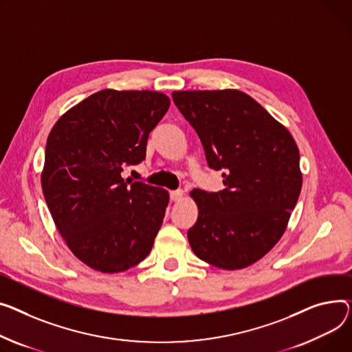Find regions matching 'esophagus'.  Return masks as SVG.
Returning a JSON list of instances; mask_svg holds the SVG:
<instances>
[{
    "label": "esophagus",
    "mask_w": 352,
    "mask_h": 352,
    "mask_svg": "<svg viewBox=\"0 0 352 352\" xmlns=\"http://www.w3.org/2000/svg\"><path fill=\"white\" fill-rule=\"evenodd\" d=\"M170 198H171V201H174V202L182 201V199H184V191H181V190H178V191H171V192H170Z\"/></svg>",
    "instance_id": "34e87169"
}]
</instances>
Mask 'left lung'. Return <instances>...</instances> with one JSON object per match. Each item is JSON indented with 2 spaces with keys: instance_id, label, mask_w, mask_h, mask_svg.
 Here are the masks:
<instances>
[{
  "instance_id": "left-lung-1",
  "label": "left lung",
  "mask_w": 352,
  "mask_h": 352,
  "mask_svg": "<svg viewBox=\"0 0 352 352\" xmlns=\"http://www.w3.org/2000/svg\"><path fill=\"white\" fill-rule=\"evenodd\" d=\"M175 106L198 133L225 188L192 190L198 219L188 242L201 261L245 269L283 236L298 199L300 153L290 131L238 89L175 90Z\"/></svg>"
}]
</instances>
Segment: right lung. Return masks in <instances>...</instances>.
I'll return each instance as SVG.
<instances>
[{
  "label": "right lung",
  "mask_w": 352,
  "mask_h": 352,
  "mask_svg": "<svg viewBox=\"0 0 352 352\" xmlns=\"http://www.w3.org/2000/svg\"><path fill=\"white\" fill-rule=\"evenodd\" d=\"M170 104L161 91L104 89L63 113L46 140V205L70 252L93 270L124 272L151 252L168 191L122 171L144 160Z\"/></svg>",
  "instance_id": "obj_1"
}]
</instances>
